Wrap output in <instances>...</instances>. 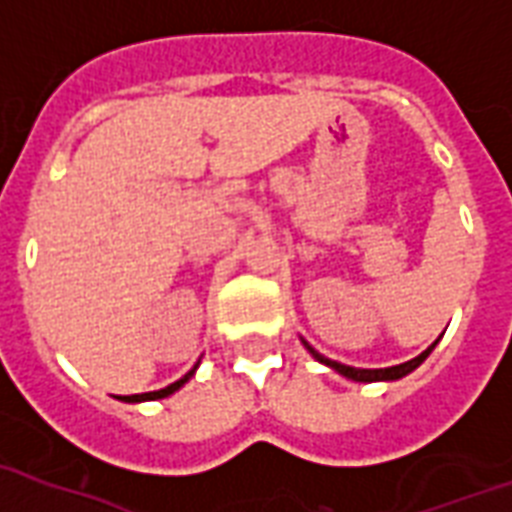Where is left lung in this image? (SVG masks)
<instances>
[{"label": "left lung", "mask_w": 512, "mask_h": 512, "mask_svg": "<svg viewBox=\"0 0 512 512\" xmlns=\"http://www.w3.org/2000/svg\"><path fill=\"white\" fill-rule=\"evenodd\" d=\"M438 339H441V336H438ZM438 339H435V342L430 344V347H427L422 355H417L414 360H406V363H400V366H390V368H352V366H344V363H336V360H331V358H323V355H320L318 350H312L307 342H304V347L312 352V358L320 360L323 366L334 368L336 374L347 376V379H352V382H392V379H400V376L411 374V371H414V368H417L419 363H422V360L430 355V352H433V347L438 344Z\"/></svg>", "instance_id": "obj_1"}]
</instances>
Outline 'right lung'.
<instances>
[{"label": "right lung", "mask_w": 512, "mask_h": 512, "mask_svg": "<svg viewBox=\"0 0 512 512\" xmlns=\"http://www.w3.org/2000/svg\"><path fill=\"white\" fill-rule=\"evenodd\" d=\"M194 371H197V366H194L192 371H186V374L181 376V379H178V382L168 384V387H165V390L141 392V395H120V400H125V403H141V400H160V398H168V395H173V392H176V390H181V387H184V384L189 382V379H192Z\"/></svg>", "instance_id": "right-lung-1"}]
</instances>
